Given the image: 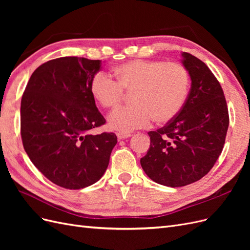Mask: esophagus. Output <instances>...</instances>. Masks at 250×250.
<instances>
[{
    "mask_svg": "<svg viewBox=\"0 0 250 250\" xmlns=\"http://www.w3.org/2000/svg\"><path fill=\"white\" fill-rule=\"evenodd\" d=\"M117 137H118L119 140H123V139L130 138L131 137V133H129V132H118L117 133Z\"/></svg>",
    "mask_w": 250,
    "mask_h": 250,
    "instance_id": "esophagus-1",
    "label": "esophagus"
}]
</instances>
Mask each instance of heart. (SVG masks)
Instances as JSON below:
<instances>
[{
  "instance_id": "b5f03b06",
  "label": "heart",
  "mask_w": 250,
  "mask_h": 250,
  "mask_svg": "<svg viewBox=\"0 0 250 250\" xmlns=\"http://www.w3.org/2000/svg\"><path fill=\"white\" fill-rule=\"evenodd\" d=\"M117 80L105 71L97 72L90 81L95 99L105 108H115L124 97V89L132 92L133 104L110 113L111 128L131 131L157 123H167L183 109L190 86V75L177 62L137 59L115 69Z\"/></svg>"
}]
</instances>
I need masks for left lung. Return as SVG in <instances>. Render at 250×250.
<instances>
[{
	"instance_id": "1",
	"label": "left lung",
	"mask_w": 250,
	"mask_h": 250,
	"mask_svg": "<svg viewBox=\"0 0 250 250\" xmlns=\"http://www.w3.org/2000/svg\"><path fill=\"white\" fill-rule=\"evenodd\" d=\"M191 89L183 109L166 126L149 131L150 148L141 166L155 183L171 188L201 179L221 154L229 124L220 83L208 65L184 52Z\"/></svg>"
}]
</instances>
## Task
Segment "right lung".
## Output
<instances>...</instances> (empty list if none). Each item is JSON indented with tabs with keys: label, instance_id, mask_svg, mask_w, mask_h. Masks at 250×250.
I'll return each mask as SVG.
<instances>
[{
	"label": "right lung",
	"instance_id": "1",
	"mask_svg": "<svg viewBox=\"0 0 250 250\" xmlns=\"http://www.w3.org/2000/svg\"><path fill=\"white\" fill-rule=\"evenodd\" d=\"M101 60L60 57L30 77L21 102L22 145L53 184L70 190L92 186L106 171L117 144L113 132L93 134L105 124L90 90Z\"/></svg>",
	"mask_w": 250,
	"mask_h": 250
}]
</instances>
